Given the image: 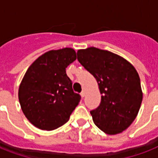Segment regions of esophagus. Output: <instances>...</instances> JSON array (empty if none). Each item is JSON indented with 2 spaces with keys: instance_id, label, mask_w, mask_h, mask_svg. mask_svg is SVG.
Instances as JSON below:
<instances>
[{
  "instance_id": "1",
  "label": "esophagus",
  "mask_w": 158,
  "mask_h": 158,
  "mask_svg": "<svg viewBox=\"0 0 158 158\" xmlns=\"http://www.w3.org/2000/svg\"><path fill=\"white\" fill-rule=\"evenodd\" d=\"M80 95H81L82 98H84V96H85V90H83V91L81 92V94H80Z\"/></svg>"
}]
</instances>
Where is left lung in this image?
Masks as SVG:
<instances>
[{"mask_svg":"<svg viewBox=\"0 0 158 158\" xmlns=\"http://www.w3.org/2000/svg\"><path fill=\"white\" fill-rule=\"evenodd\" d=\"M79 63L96 79L101 103L90 111L94 124L107 135H117L135 120L143 100L135 68L119 55L98 48L77 52Z\"/></svg>","mask_w":158,"mask_h":158,"instance_id":"left-lung-1","label":"left lung"}]
</instances>
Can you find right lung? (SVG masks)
<instances>
[{"mask_svg": "<svg viewBox=\"0 0 158 158\" xmlns=\"http://www.w3.org/2000/svg\"><path fill=\"white\" fill-rule=\"evenodd\" d=\"M76 60L69 48L52 50L27 69L19 88V101L26 118L35 127L53 130L69 120L81 97L72 89L65 69Z\"/></svg>", "mask_w": 158, "mask_h": 158, "instance_id": "add662e5", "label": "right lung"}]
</instances>
